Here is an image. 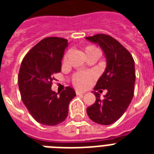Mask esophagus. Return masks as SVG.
Wrapping results in <instances>:
<instances>
[{"mask_svg": "<svg viewBox=\"0 0 154 154\" xmlns=\"http://www.w3.org/2000/svg\"><path fill=\"white\" fill-rule=\"evenodd\" d=\"M85 92L82 91V90H78V89H76V94L77 95H80V94H84Z\"/></svg>", "mask_w": 154, "mask_h": 154, "instance_id": "obj_1", "label": "esophagus"}]
</instances>
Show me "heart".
I'll use <instances>...</instances> for the list:
<instances>
[{
    "mask_svg": "<svg viewBox=\"0 0 154 154\" xmlns=\"http://www.w3.org/2000/svg\"><path fill=\"white\" fill-rule=\"evenodd\" d=\"M85 54L92 52H100L99 49L96 47L93 46V45H88L85 48ZM69 53H67L64 57V62H66L68 58ZM93 75L90 73H85V72H78L77 74H75L72 77V83L76 87L78 88H85L89 85L91 82Z\"/></svg>",
    "mask_w": 154,
    "mask_h": 154,
    "instance_id": "obj_1",
    "label": "heart"
}]
</instances>
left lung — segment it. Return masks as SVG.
<instances>
[{
    "mask_svg": "<svg viewBox=\"0 0 154 154\" xmlns=\"http://www.w3.org/2000/svg\"><path fill=\"white\" fill-rule=\"evenodd\" d=\"M85 39L99 45L106 58L105 72L97 82L94 90L108 91L103 99L98 93L94 91L96 101L87 108V114L97 124L111 125L124 114L134 97V58L121 43L109 35L97 34Z\"/></svg>",
    "mask_w": 154,
    "mask_h": 154,
    "instance_id": "left-lung-1",
    "label": "left lung"
}]
</instances>
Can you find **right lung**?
<instances>
[{"mask_svg":"<svg viewBox=\"0 0 154 154\" xmlns=\"http://www.w3.org/2000/svg\"><path fill=\"white\" fill-rule=\"evenodd\" d=\"M61 37H47L38 42L25 55L18 74L21 100L37 122L56 125L67 117L69 105L76 96L74 89L66 87L60 94L51 89L54 73L61 70V60L68 47Z\"/></svg>","mask_w":154,"mask_h":154,"instance_id":"add662e5","label":"right lung"}]
</instances>
